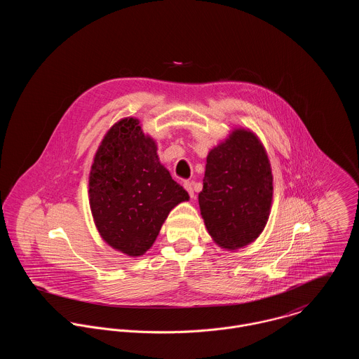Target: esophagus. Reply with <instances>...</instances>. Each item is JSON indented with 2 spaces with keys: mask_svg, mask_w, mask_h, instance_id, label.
Returning <instances> with one entry per match:
<instances>
[{
  "mask_svg": "<svg viewBox=\"0 0 359 359\" xmlns=\"http://www.w3.org/2000/svg\"><path fill=\"white\" fill-rule=\"evenodd\" d=\"M184 188L188 191V194H189V196H191V199H194L195 198V191H194V182H185L184 184Z\"/></svg>",
  "mask_w": 359,
  "mask_h": 359,
  "instance_id": "obj_1",
  "label": "esophagus"
}]
</instances>
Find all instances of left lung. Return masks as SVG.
<instances>
[{"label": "left lung", "mask_w": 359, "mask_h": 359, "mask_svg": "<svg viewBox=\"0 0 359 359\" xmlns=\"http://www.w3.org/2000/svg\"><path fill=\"white\" fill-rule=\"evenodd\" d=\"M268 154L250 130H233L207 154L201 212L212 241L228 250L255 242L272 203Z\"/></svg>", "instance_id": "8db88e82"}]
</instances>
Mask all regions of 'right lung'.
I'll use <instances>...</instances> for the list:
<instances>
[{"label": "right lung", "mask_w": 359, "mask_h": 359, "mask_svg": "<svg viewBox=\"0 0 359 359\" xmlns=\"http://www.w3.org/2000/svg\"><path fill=\"white\" fill-rule=\"evenodd\" d=\"M88 194L103 241L130 257L147 253L168 212L189 201L134 117L121 118L103 137L91 165Z\"/></svg>", "instance_id": "obj_1"}]
</instances>
